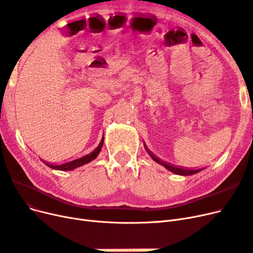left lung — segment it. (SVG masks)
I'll list each match as a JSON object with an SVG mask.
<instances>
[{
	"mask_svg": "<svg viewBox=\"0 0 253 253\" xmlns=\"http://www.w3.org/2000/svg\"><path fill=\"white\" fill-rule=\"evenodd\" d=\"M144 147H145L146 151L148 152V154H149V156L151 157V159H152L154 162H157L158 164H160V165H162V166H164L167 170L171 171V172H173V173H175V174H177V175H192V174H195V173L200 172V171H202L203 169H205V168L190 169V168H184V167H178V166L172 165V164H170V163L164 162L163 160L159 159L157 156H154V154L148 149V147H147V146H146L145 143H144Z\"/></svg>",
	"mask_w": 253,
	"mask_h": 253,
	"instance_id": "1",
	"label": "left lung"
}]
</instances>
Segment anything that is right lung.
Wrapping results in <instances>:
<instances>
[{
  "label": "right lung",
  "mask_w": 253,
  "mask_h": 253,
  "mask_svg": "<svg viewBox=\"0 0 253 253\" xmlns=\"http://www.w3.org/2000/svg\"><path fill=\"white\" fill-rule=\"evenodd\" d=\"M103 144H104V136L102 137V140H101L100 144L97 145V147H96L93 151H91L90 153H88V154H86V156L81 157V158H79V159L72 160V161H69V162H65V163H63V164H52V163L43 161L42 159H41V161H42L46 166H48L49 168H52V169H55V170H61V171L73 170V169H76V168H78V167L83 166V165L87 164V163L91 162V161H93L94 159H96V157L99 156V153H100L101 150H102Z\"/></svg>",
  "instance_id": "right-lung-1"
}]
</instances>
